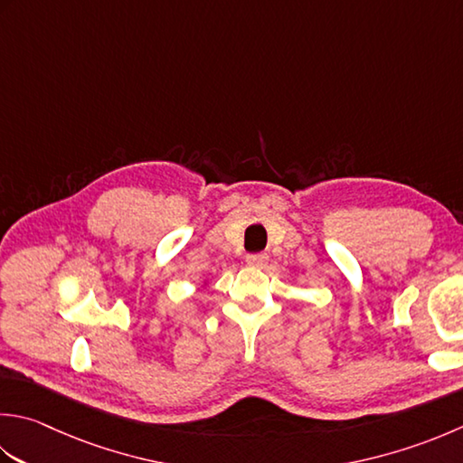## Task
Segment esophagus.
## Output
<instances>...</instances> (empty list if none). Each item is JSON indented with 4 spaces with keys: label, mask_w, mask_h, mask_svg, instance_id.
I'll use <instances>...</instances> for the list:
<instances>
[{
    "label": "esophagus",
    "mask_w": 463,
    "mask_h": 463,
    "mask_svg": "<svg viewBox=\"0 0 463 463\" xmlns=\"http://www.w3.org/2000/svg\"><path fill=\"white\" fill-rule=\"evenodd\" d=\"M269 262L267 252H252V255H247V265L249 267H257L262 269Z\"/></svg>",
    "instance_id": "obj_1"
}]
</instances>
